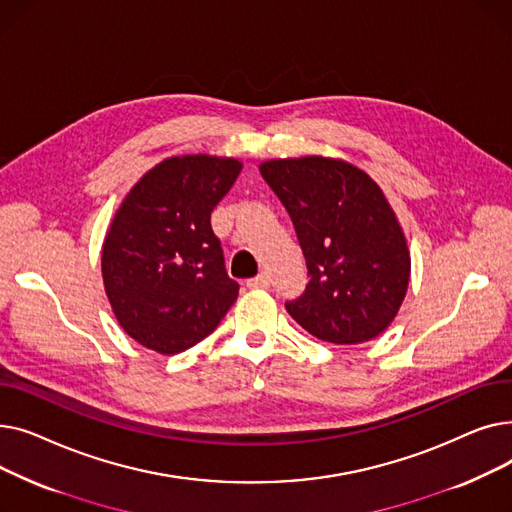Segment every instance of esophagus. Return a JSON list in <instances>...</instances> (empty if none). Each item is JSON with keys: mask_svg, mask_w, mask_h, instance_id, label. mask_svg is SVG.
<instances>
[{"mask_svg": "<svg viewBox=\"0 0 512 512\" xmlns=\"http://www.w3.org/2000/svg\"><path fill=\"white\" fill-rule=\"evenodd\" d=\"M247 286H249V288H267V286H270V276H267V274H259V276L251 278V280L247 282Z\"/></svg>", "mask_w": 512, "mask_h": 512, "instance_id": "1", "label": "esophagus"}]
</instances>
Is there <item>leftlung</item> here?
Listing matches in <instances>:
<instances>
[{"mask_svg": "<svg viewBox=\"0 0 512 512\" xmlns=\"http://www.w3.org/2000/svg\"><path fill=\"white\" fill-rule=\"evenodd\" d=\"M263 180L286 207L309 284L286 311L319 340L359 344L382 334L407 294L411 255L380 186L340 159H272Z\"/></svg>", "mask_w": 512, "mask_h": 512, "instance_id": "1", "label": "left lung"}]
</instances>
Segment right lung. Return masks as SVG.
Masks as SVG:
<instances>
[{
	"mask_svg": "<svg viewBox=\"0 0 512 512\" xmlns=\"http://www.w3.org/2000/svg\"><path fill=\"white\" fill-rule=\"evenodd\" d=\"M240 170L228 157H170L132 186L116 213L101 255L105 292L124 332L151 351L195 346L238 297L211 211Z\"/></svg>",
	"mask_w": 512,
	"mask_h": 512,
	"instance_id": "obj_1",
	"label": "right lung"
}]
</instances>
